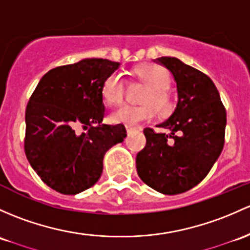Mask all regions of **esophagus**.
Listing matches in <instances>:
<instances>
[{
  "instance_id": "esophagus-1",
  "label": "esophagus",
  "mask_w": 250,
  "mask_h": 250,
  "mask_svg": "<svg viewBox=\"0 0 250 250\" xmlns=\"http://www.w3.org/2000/svg\"><path fill=\"white\" fill-rule=\"evenodd\" d=\"M125 129H127V133H128V134H130V133L135 132L136 128H135V127H130V125H127V127H125Z\"/></svg>"
}]
</instances>
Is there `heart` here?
<instances>
[{"label":"heart","mask_w":250,"mask_h":250,"mask_svg":"<svg viewBox=\"0 0 250 250\" xmlns=\"http://www.w3.org/2000/svg\"><path fill=\"white\" fill-rule=\"evenodd\" d=\"M135 75L147 86L141 102L144 104L123 105L111 114L114 123L136 125L151 121L156 115V110L162 116H167L175 109V102L167 87L170 86L169 72L159 64H143L135 68ZM127 83L118 73H111L102 83V96L107 105L121 104L125 99Z\"/></svg>","instance_id":"b5f03b06"}]
</instances>
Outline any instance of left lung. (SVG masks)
Instances as JSON below:
<instances>
[{
	"instance_id": "left-lung-1",
	"label": "left lung",
	"mask_w": 250,
	"mask_h": 250,
	"mask_svg": "<svg viewBox=\"0 0 250 250\" xmlns=\"http://www.w3.org/2000/svg\"><path fill=\"white\" fill-rule=\"evenodd\" d=\"M156 62L172 73L178 101L171 116L158 125L170 133L144 129L146 146L136 156V171L148 187L176 195L199 185L220 156L227 111L206 74L176 57Z\"/></svg>"
}]
</instances>
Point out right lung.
<instances>
[{"instance_id":"obj_1","label":"right lung","mask_w":250,"mask_h":250,"mask_svg":"<svg viewBox=\"0 0 250 250\" xmlns=\"http://www.w3.org/2000/svg\"><path fill=\"white\" fill-rule=\"evenodd\" d=\"M120 67L85 59L49 70L33 91L25 121V153L46 186L64 195L86 190L101 177L109 148L122 143L123 125H103L102 83Z\"/></svg>"}]
</instances>
